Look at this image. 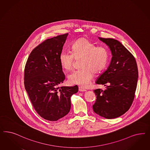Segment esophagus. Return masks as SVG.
<instances>
[{
  "label": "esophagus",
  "instance_id": "obj_1",
  "mask_svg": "<svg viewBox=\"0 0 150 150\" xmlns=\"http://www.w3.org/2000/svg\"><path fill=\"white\" fill-rule=\"evenodd\" d=\"M79 92H86V89H85L84 88H83L82 87H79Z\"/></svg>",
  "mask_w": 150,
  "mask_h": 150
}]
</instances>
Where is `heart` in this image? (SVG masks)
Masks as SVG:
<instances>
[{"label": "heart", "mask_w": 150, "mask_h": 150, "mask_svg": "<svg viewBox=\"0 0 150 150\" xmlns=\"http://www.w3.org/2000/svg\"><path fill=\"white\" fill-rule=\"evenodd\" d=\"M71 52L62 51L59 62L65 70L72 69L74 58L82 57L81 68L75 70L68 76V82L83 87L88 86L94 76V72L99 73L106 67L110 57L108 50L104 46H97L88 39L77 40L72 45Z\"/></svg>", "instance_id": "heart-1"}]
</instances>
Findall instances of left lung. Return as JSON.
<instances>
[{
    "label": "left lung",
    "instance_id": "1",
    "mask_svg": "<svg viewBox=\"0 0 150 150\" xmlns=\"http://www.w3.org/2000/svg\"><path fill=\"white\" fill-rule=\"evenodd\" d=\"M111 51V61L96 83L106 86L104 91H94L97 99L93 111L106 119H114L127 111L135 97L138 69L135 58L119 41L98 38Z\"/></svg>",
    "mask_w": 150,
    "mask_h": 150
}]
</instances>
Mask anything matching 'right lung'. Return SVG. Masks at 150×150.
I'll use <instances>...</instances> for the list:
<instances>
[{"mask_svg":"<svg viewBox=\"0 0 150 150\" xmlns=\"http://www.w3.org/2000/svg\"><path fill=\"white\" fill-rule=\"evenodd\" d=\"M68 34L47 39L30 54L24 71L25 88L34 109L49 121H57L71 109V97L77 86L59 87L65 79L59 62Z\"/></svg>","mask_w":150,"mask_h":150,"instance_id":"obj_1","label":"right lung"}]
</instances>
